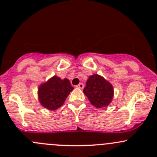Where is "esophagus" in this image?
Wrapping results in <instances>:
<instances>
[{"instance_id": "1", "label": "esophagus", "mask_w": 157, "mask_h": 157, "mask_svg": "<svg viewBox=\"0 0 157 157\" xmlns=\"http://www.w3.org/2000/svg\"><path fill=\"white\" fill-rule=\"evenodd\" d=\"M76 87L77 88H79V89H83V87H84V86H83V84L82 83H79L78 85H77V86H76Z\"/></svg>"}]
</instances>
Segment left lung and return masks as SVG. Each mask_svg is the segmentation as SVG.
Segmentation results:
<instances>
[{
    "label": "left lung",
    "instance_id": "8db88e82",
    "mask_svg": "<svg viewBox=\"0 0 157 157\" xmlns=\"http://www.w3.org/2000/svg\"><path fill=\"white\" fill-rule=\"evenodd\" d=\"M83 93L90 103L98 109L109 105L114 96L112 85L99 74H93L89 77Z\"/></svg>",
    "mask_w": 157,
    "mask_h": 157
}]
</instances>
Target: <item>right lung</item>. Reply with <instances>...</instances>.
<instances>
[{
    "mask_svg": "<svg viewBox=\"0 0 157 157\" xmlns=\"http://www.w3.org/2000/svg\"><path fill=\"white\" fill-rule=\"evenodd\" d=\"M73 89L69 80H61L54 76L39 86V100L41 105L47 109L56 110L64 104Z\"/></svg>",
    "mask_w": 157,
    "mask_h": 157,
    "instance_id": "add662e5",
    "label": "right lung"
}]
</instances>
